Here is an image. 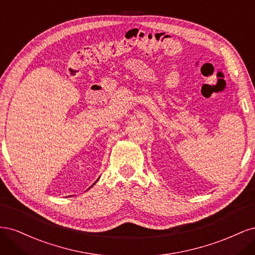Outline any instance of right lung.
I'll return each mask as SVG.
<instances>
[{"instance_id":"add662e5","label":"right lung","mask_w":255,"mask_h":255,"mask_svg":"<svg viewBox=\"0 0 255 255\" xmlns=\"http://www.w3.org/2000/svg\"><path fill=\"white\" fill-rule=\"evenodd\" d=\"M97 181H98V180H97ZM97 181H96V182H95V183H94V184H92V185H91V186H90V187H89V188H91V187H92V186H94V185H95V184H96V183H97ZM89 188H88V189H89Z\"/></svg>"}]
</instances>
